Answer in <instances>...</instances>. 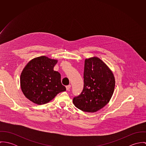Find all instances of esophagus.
<instances>
[{"label": "esophagus", "instance_id": "34e87169", "mask_svg": "<svg viewBox=\"0 0 146 146\" xmlns=\"http://www.w3.org/2000/svg\"><path fill=\"white\" fill-rule=\"evenodd\" d=\"M71 87V85H68L66 86V90H69L70 89Z\"/></svg>", "mask_w": 146, "mask_h": 146}]
</instances>
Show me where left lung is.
Returning <instances> with one entry per match:
<instances>
[{
	"label": "left lung",
	"instance_id": "1",
	"mask_svg": "<svg viewBox=\"0 0 146 146\" xmlns=\"http://www.w3.org/2000/svg\"><path fill=\"white\" fill-rule=\"evenodd\" d=\"M84 88L73 99L79 110L95 112L102 108L111 100L115 85L113 74L101 59L94 57L85 60Z\"/></svg>",
	"mask_w": 146,
	"mask_h": 146
}]
</instances>
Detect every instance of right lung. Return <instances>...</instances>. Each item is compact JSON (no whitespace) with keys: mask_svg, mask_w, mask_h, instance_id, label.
I'll return each mask as SVG.
<instances>
[{"mask_svg":"<svg viewBox=\"0 0 146 146\" xmlns=\"http://www.w3.org/2000/svg\"><path fill=\"white\" fill-rule=\"evenodd\" d=\"M57 63V60L40 56L26 64L21 73L20 84L27 99L36 104H45L66 90L61 83V74L53 70Z\"/></svg>","mask_w":146,"mask_h":146,"instance_id":"1","label":"right lung"}]
</instances>
